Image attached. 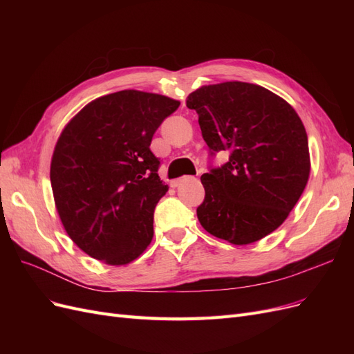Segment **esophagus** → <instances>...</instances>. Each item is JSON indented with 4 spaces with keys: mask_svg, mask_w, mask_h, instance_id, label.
Wrapping results in <instances>:
<instances>
[{
    "mask_svg": "<svg viewBox=\"0 0 354 354\" xmlns=\"http://www.w3.org/2000/svg\"><path fill=\"white\" fill-rule=\"evenodd\" d=\"M190 177H183V178H178V180H176V181H173V187H177V186H180L181 183H183V181H186V180H189Z\"/></svg>",
    "mask_w": 354,
    "mask_h": 354,
    "instance_id": "34e87169",
    "label": "esophagus"
}]
</instances>
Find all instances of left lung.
<instances>
[{
  "instance_id": "8db88e82",
  "label": "left lung",
  "mask_w": 354,
  "mask_h": 354,
  "mask_svg": "<svg viewBox=\"0 0 354 354\" xmlns=\"http://www.w3.org/2000/svg\"><path fill=\"white\" fill-rule=\"evenodd\" d=\"M209 155L229 160L201 181L205 199L198 220L233 245L263 239L286 220L307 185L306 128L292 106L260 85L232 81L203 85L187 95Z\"/></svg>"
}]
</instances>
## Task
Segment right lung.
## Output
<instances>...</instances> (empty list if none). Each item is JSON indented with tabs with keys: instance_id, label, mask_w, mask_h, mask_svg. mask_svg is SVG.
<instances>
[{
	"instance_id": "add662e5",
	"label": "right lung",
	"mask_w": 354,
	"mask_h": 354,
	"mask_svg": "<svg viewBox=\"0 0 354 354\" xmlns=\"http://www.w3.org/2000/svg\"><path fill=\"white\" fill-rule=\"evenodd\" d=\"M178 106L122 90L88 103L62 131L51 158L53 195L69 238L93 259L128 264L151 243L153 211L168 190L151 142Z\"/></svg>"
}]
</instances>
